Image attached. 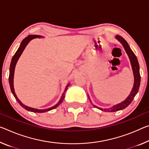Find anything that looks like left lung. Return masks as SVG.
<instances>
[{
	"label": "left lung",
	"instance_id": "obj_1",
	"mask_svg": "<svg viewBox=\"0 0 149 149\" xmlns=\"http://www.w3.org/2000/svg\"><path fill=\"white\" fill-rule=\"evenodd\" d=\"M116 38L120 42H121L124 48L125 49L126 52L127 54V55H128L129 58L130 62H131V63L132 69H133V75H134V86L131 91V93L129 94V95L127 97L126 100H124L123 102L119 103V104L113 106L112 107L109 108V109H102V108L97 107V106L93 105L94 107L99 109H100L101 111H107V112H115V111H117L122 110L123 109L126 108L127 106H128L130 103L132 102V101L133 100L134 96H135L136 95V93H138L139 87H140V82H141V75H140V72H139V64L137 58H136V56L134 55L133 52L131 50V48L129 47L128 43H127V41L123 38L121 37V36L117 35L116 36Z\"/></svg>",
	"mask_w": 149,
	"mask_h": 149
}]
</instances>
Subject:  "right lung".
Returning <instances> with one entry per match:
<instances>
[{"label":"right lung","instance_id":"1","mask_svg":"<svg viewBox=\"0 0 149 149\" xmlns=\"http://www.w3.org/2000/svg\"><path fill=\"white\" fill-rule=\"evenodd\" d=\"M43 36H39V35H28V36L25 38L21 42V44L20 45V47L18 48V50L16 52V53L15 55L13 56V58H12V60H11V63H10V73H9V84H10V89H11V91L12 93H13V95L15 96V97L16 99V100L18 101V103H19V104L22 106L23 108H24L26 110L28 111H31V112H34V113H44V112H47V111H50L52 109H55L58 107V105H60L61 103L63 100V99L65 97V91H67L68 89V87L70 86V84H68V86H66L64 92H63V93L62 94V97H61V99L59 101V102L57 103V104L55 105L53 107H52L50 108H48V109H34V108H32V107H28V106L24 105L23 103L21 102V101L18 100V98L17 97V96H16L15 92V89H14V84H13V79H14V74H15V66L16 63H17L18 59H19L20 56H21V54H22V52L24 51V49L26 48V46H27V44L29 43L30 40H32V39H34V38H42Z\"/></svg>","mask_w":149,"mask_h":149}]
</instances>
